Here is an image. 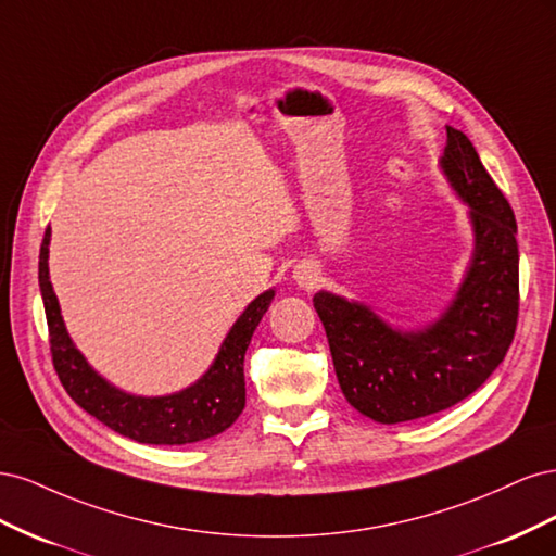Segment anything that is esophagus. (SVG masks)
I'll list each match as a JSON object with an SVG mask.
<instances>
[{
    "instance_id": "1",
    "label": "esophagus",
    "mask_w": 556,
    "mask_h": 556,
    "mask_svg": "<svg viewBox=\"0 0 556 556\" xmlns=\"http://www.w3.org/2000/svg\"><path fill=\"white\" fill-rule=\"evenodd\" d=\"M296 280H299L301 288L311 290V288H315V282H317V274L313 271V268H301V271H296Z\"/></svg>"
}]
</instances>
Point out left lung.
<instances>
[{
	"mask_svg": "<svg viewBox=\"0 0 556 556\" xmlns=\"http://www.w3.org/2000/svg\"><path fill=\"white\" fill-rule=\"evenodd\" d=\"M441 164L452 188L470 206L476 231L473 262L450 308L422 331H399L362 304L329 292L313 296L345 399L382 425L441 413L473 394L515 339V213L464 131L447 127Z\"/></svg>",
	"mask_w": 556,
	"mask_h": 556,
	"instance_id": "1",
	"label": "left lung"
}]
</instances>
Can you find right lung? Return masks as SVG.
Segmentation results:
<instances>
[{
  "instance_id": "add662e5",
  "label": "right lung",
  "mask_w": 556,
  "mask_h": 556,
  "mask_svg": "<svg viewBox=\"0 0 556 556\" xmlns=\"http://www.w3.org/2000/svg\"><path fill=\"white\" fill-rule=\"evenodd\" d=\"M50 227L39 252V288L43 296L50 357L55 374L78 406L127 439L148 445H185L211 439L229 429L245 406L243 357L252 331L274 299V290L260 294L233 323L208 374L188 390L172 396H131L99 378L64 329L58 296L48 276Z\"/></svg>"
}]
</instances>
